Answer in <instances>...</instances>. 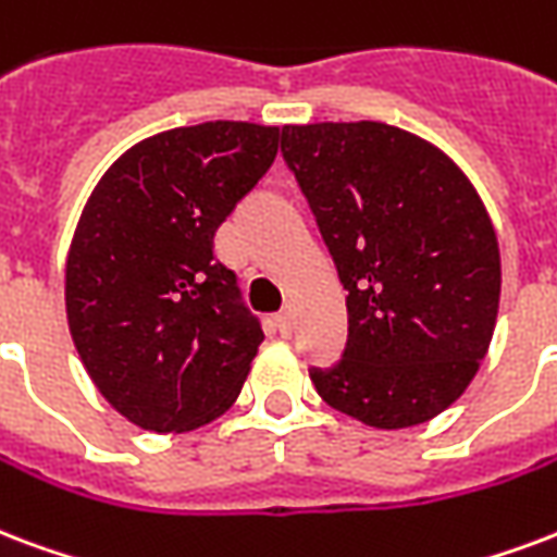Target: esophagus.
<instances>
[{
	"label": "esophagus",
	"mask_w": 557,
	"mask_h": 557,
	"mask_svg": "<svg viewBox=\"0 0 557 557\" xmlns=\"http://www.w3.org/2000/svg\"><path fill=\"white\" fill-rule=\"evenodd\" d=\"M292 326H295V315H292V309H283L277 315V330L283 335H288L292 333Z\"/></svg>",
	"instance_id": "obj_1"
}]
</instances>
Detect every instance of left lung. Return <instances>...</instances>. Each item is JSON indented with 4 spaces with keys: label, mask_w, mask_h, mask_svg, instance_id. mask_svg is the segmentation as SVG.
<instances>
[{
    "label": "left lung",
    "mask_w": 557,
    "mask_h": 557,
    "mask_svg": "<svg viewBox=\"0 0 557 557\" xmlns=\"http://www.w3.org/2000/svg\"><path fill=\"white\" fill-rule=\"evenodd\" d=\"M283 160L347 288V345L309 368L326 406L406 430L476 376L499 309V245L444 151L382 122L286 125Z\"/></svg>",
    "instance_id": "left-lung-1"
}]
</instances>
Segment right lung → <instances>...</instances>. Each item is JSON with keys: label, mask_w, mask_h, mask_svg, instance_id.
Instances as JSON below:
<instances>
[{"label": "right lung", "mask_w": 557, "mask_h": 557, "mask_svg": "<svg viewBox=\"0 0 557 557\" xmlns=\"http://www.w3.org/2000/svg\"><path fill=\"white\" fill-rule=\"evenodd\" d=\"M280 127L203 122L127 148L92 189L66 257V318L101 397L151 432L231 409L260 318L212 239L277 157Z\"/></svg>", "instance_id": "1"}]
</instances>
